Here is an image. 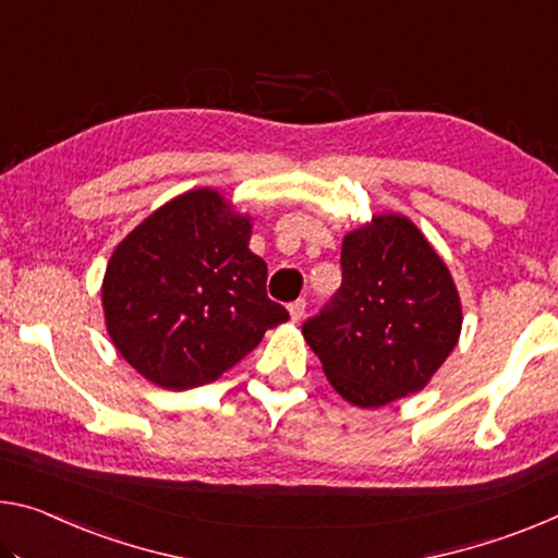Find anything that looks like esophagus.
<instances>
[{
  "label": "esophagus",
  "instance_id": "34e87169",
  "mask_svg": "<svg viewBox=\"0 0 558 558\" xmlns=\"http://www.w3.org/2000/svg\"><path fill=\"white\" fill-rule=\"evenodd\" d=\"M305 307H307V303H305L303 298H300V300H293V303L288 305V311H290V320H293V323L303 320V315H305Z\"/></svg>",
  "mask_w": 558,
  "mask_h": 558
}]
</instances>
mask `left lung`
Here are the masks:
<instances>
[{
	"label": "left lung",
	"mask_w": 558,
	"mask_h": 558,
	"mask_svg": "<svg viewBox=\"0 0 558 558\" xmlns=\"http://www.w3.org/2000/svg\"><path fill=\"white\" fill-rule=\"evenodd\" d=\"M340 265L342 286L303 323L325 377L357 407L422 390L462 330L447 265L402 216L344 235Z\"/></svg>",
	"instance_id": "8db88e82"
}]
</instances>
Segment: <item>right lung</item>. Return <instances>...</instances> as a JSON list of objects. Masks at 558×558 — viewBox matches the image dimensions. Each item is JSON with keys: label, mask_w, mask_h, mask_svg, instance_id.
I'll return each instance as SVG.
<instances>
[{"label": "right lung", "mask_w": 558, "mask_h": 558, "mask_svg": "<svg viewBox=\"0 0 558 558\" xmlns=\"http://www.w3.org/2000/svg\"><path fill=\"white\" fill-rule=\"evenodd\" d=\"M247 241L251 220L210 189L173 198L123 238L101 295L106 327L131 367L166 390H191L288 320Z\"/></svg>", "instance_id": "obj_1"}]
</instances>
